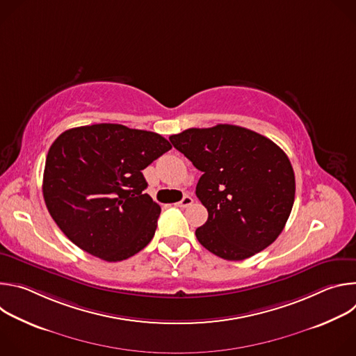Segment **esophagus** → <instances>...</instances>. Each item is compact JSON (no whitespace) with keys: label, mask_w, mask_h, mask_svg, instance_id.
<instances>
[{"label":"esophagus","mask_w":356,"mask_h":356,"mask_svg":"<svg viewBox=\"0 0 356 356\" xmlns=\"http://www.w3.org/2000/svg\"><path fill=\"white\" fill-rule=\"evenodd\" d=\"M193 201H194V200H193L190 195H184L181 201L176 202V206H177V207H180V209H186V207H188V206H191V204H193Z\"/></svg>","instance_id":"1"}]
</instances>
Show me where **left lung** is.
Listing matches in <instances>:
<instances>
[{
	"label": "left lung",
	"instance_id": "1",
	"mask_svg": "<svg viewBox=\"0 0 356 356\" xmlns=\"http://www.w3.org/2000/svg\"><path fill=\"white\" fill-rule=\"evenodd\" d=\"M172 145L202 175L195 195L209 211L198 242L227 261L264 250L283 231L296 180L284 152L250 129L218 124L172 135Z\"/></svg>",
	"mask_w": 356,
	"mask_h": 356
}]
</instances>
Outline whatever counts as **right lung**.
<instances>
[{
  "mask_svg": "<svg viewBox=\"0 0 356 356\" xmlns=\"http://www.w3.org/2000/svg\"><path fill=\"white\" fill-rule=\"evenodd\" d=\"M162 135L120 124L60 134L43 172L49 214L80 249L107 262L128 259L155 235L159 204L143 193L142 170L170 150Z\"/></svg>",
  "mask_w": 356,
  "mask_h": 356,
  "instance_id": "1",
  "label": "right lung"
}]
</instances>
